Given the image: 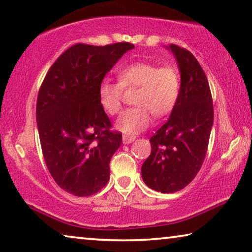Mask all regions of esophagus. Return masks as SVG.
<instances>
[{
	"label": "esophagus",
	"mask_w": 252,
	"mask_h": 252,
	"mask_svg": "<svg viewBox=\"0 0 252 252\" xmlns=\"http://www.w3.org/2000/svg\"><path fill=\"white\" fill-rule=\"evenodd\" d=\"M134 139H135L134 135H129V134L123 135V143H124V144H129V143L134 142Z\"/></svg>",
	"instance_id": "obj_1"
}]
</instances>
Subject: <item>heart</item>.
I'll use <instances>...</instances> for the list:
<instances>
[{"instance_id":"b5f03b06","label":"heart","mask_w":252,"mask_h":252,"mask_svg":"<svg viewBox=\"0 0 252 252\" xmlns=\"http://www.w3.org/2000/svg\"><path fill=\"white\" fill-rule=\"evenodd\" d=\"M119 83L104 80L98 89V99L102 109L109 115H117L122 108L123 88H137L134 102L116 123L119 130L134 134L150 125L151 113L154 116L168 115L179 99L181 80L173 66L137 62L118 72Z\"/></svg>"}]
</instances>
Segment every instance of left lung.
<instances>
[{"label":"left lung","mask_w":252,"mask_h":252,"mask_svg":"<svg viewBox=\"0 0 252 252\" xmlns=\"http://www.w3.org/2000/svg\"><path fill=\"white\" fill-rule=\"evenodd\" d=\"M179 67V99L171 115L150 138L151 154L142 165V178L153 190L172 193L191 183L207 152L214 121L211 89L198 61L190 52L168 46Z\"/></svg>","instance_id":"left-lung-1"}]
</instances>
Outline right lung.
<instances>
[{
    "mask_svg": "<svg viewBox=\"0 0 252 252\" xmlns=\"http://www.w3.org/2000/svg\"><path fill=\"white\" fill-rule=\"evenodd\" d=\"M134 45L76 44L49 68L37 99L42 154L55 183L74 196H91L107 185L111 157L122 133L111 131L98 89L103 77Z\"/></svg>",
    "mask_w": 252,
    "mask_h": 252,
    "instance_id": "add662e5",
    "label": "right lung"
}]
</instances>
